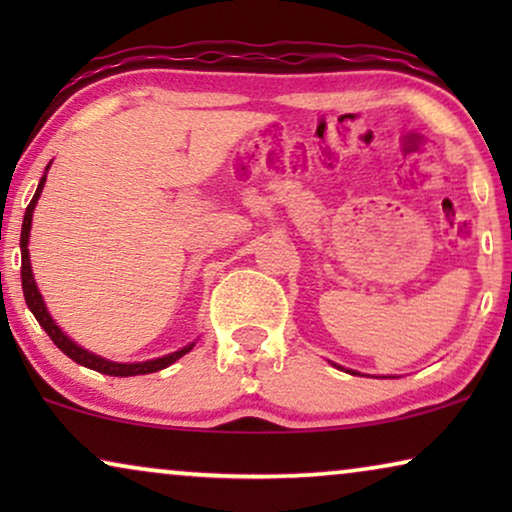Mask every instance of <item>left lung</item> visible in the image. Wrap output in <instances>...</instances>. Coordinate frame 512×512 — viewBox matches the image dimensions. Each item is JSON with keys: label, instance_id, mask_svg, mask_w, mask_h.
<instances>
[{"label": "left lung", "instance_id": "1", "mask_svg": "<svg viewBox=\"0 0 512 512\" xmlns=\"http://www.w3.org/2000/svg\"><path fill=\"white\" fill-rule=\"evenodd\" d=\"M352 375H356V373H352Z\"/></svg>", "mask_w": 512, "mask_h": 512}]
</instances>
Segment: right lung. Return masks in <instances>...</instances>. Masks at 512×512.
Instances as JSON below:
<instances>
[{
	"label": "right lung",
	"instance_id": "obj_1",
	"mask_svg": "<svg viewBox=\"0 0 512 512\" xmlns=\"http://www.w3.org/2000/svg\"><path fill=\"white\" fill-rule=\"evenodd\" d=\"M48 170V167H46ZM44 181H46V174L41 177L39 186H37V193H34V198L30 200V205L25 209V219H23V230H20V256H23V263H20V277H23V293H25V303L30 307L34 317H37L39 326L44 328L48 333V338H51L55 345L62 354H67L69 359L81 363V366H86L90 370H97V373H104V375H114V377H130V375H146V373H156V370H163L174 363L181 356L188 354L193 349V345H188L184 349H179V352L174 354H167L163 359H153V361H144V363H114V361H107L102 359V356H95L86 352V349L76 345L67 338L65 333L60 331L58 326H55V321L51 319V314L46 312V305L44 300L39 296V289L37 284H34V277H32V268H30V251H27V242H30V228H32V212H34V205H37L39 195H41V188H44Z\"/></svg>",
	"mask_w": 512,
	"mask_h": 512
}]
</instances>
